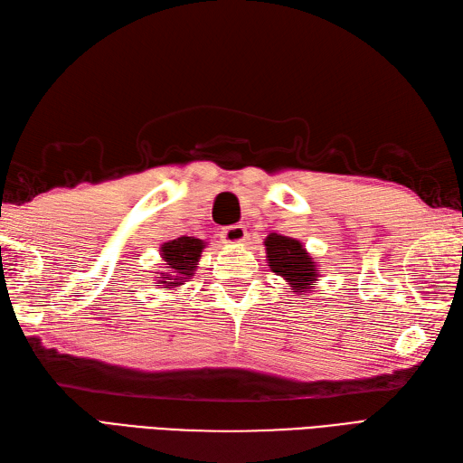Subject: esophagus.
<instances>
[{
	"mask_svg": "<svg viewBox=\"0 0 463 463\" xmlns=\"http://www.w3.org/2000/svg\"><path fill=\"white\" fill-rule=\"evenodd\" d=\"M220 238H222L223 243H228V245H241L247 240V230H245V225H241V223L240 225H230V228L222 230Z\"/></svg>",
	"mask_w": 463,
	"mask_h": 463,
	"instance_id": "esophagus-1",
	"label": "esophagus"
}]
</instances>
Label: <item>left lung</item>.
Segmentation results:
<instances>
[{
  "label": "left lung",
  "instance_id": "8db88e82",
  "mask_svg": "<svg viewBox=\"0 0 463 463\" xmlns=\"http://www.w3.org/2000/svg\"><path fill=\"white\" fill-rule=\"evenodd\" d=\"M265 250L270 270L287 280L290 292H307L314 280H318V265L298 240L270 233L265 240Z\"/></svg>",
  "mask_w": 463,
  "mask_h": 463
}]
</instances>
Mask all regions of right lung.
Wrapping results in <instances>:
<instances>
[{
  "label": "right lung",
  "mask_w": 463,
  "mask_h": 463,
  "mask_svg": "<svg viewBox=\"0 0 463 463\" xmlns=\"http://www.w3.org/2000/svg\"><path fill=\"white\" fill-rule=\"evenodd\" d=\"M206 243L196 238H176L163 243L161 257L165 261V270L161 277H156L159 288H176L186 283V279L194 275L198 259Z\"/></svg>",
  "instance_id": "obj_1"
}]
</instances>
